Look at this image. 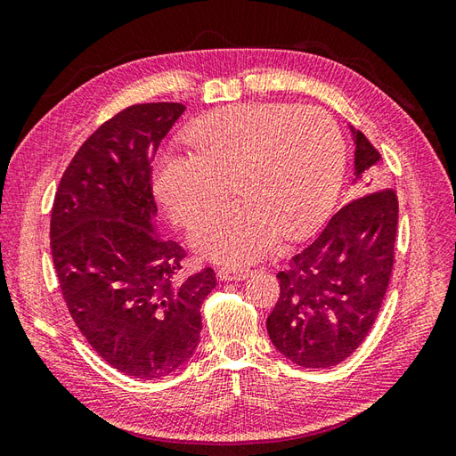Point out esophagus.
Masks as SVG:
<instances>
[{
    "label": "esophagus",
    "mask_w": 456,
    "mask_h": 456,
    "mask_svg": "<svg viewBox=\"0 0 456 456\" xmlns=\"http://www.w3.org/2000/svg\"><path fill=\"white\" fill-rule=\"evenodd\" d=\"M253 272L251 270H233V268H220L218 270V280L223 281H241L249 278Z\"/></svg>",
    "instance_id": "obj_1"
}]
</instances>
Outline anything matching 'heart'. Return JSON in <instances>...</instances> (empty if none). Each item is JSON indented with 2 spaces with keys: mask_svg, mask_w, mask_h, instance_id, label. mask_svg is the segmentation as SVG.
<instances>
[{
  "mask_svg": "<svg viewBox=\"0 0 456 456\" xmlns=\"http://www.w3.org/2000/svg\"><path fill=\"white\" fill-rule=\"evenodd\" d=\"M190 142L194 151H159L154 190L188 226L231 181L240 198L202 212L190 232L201 256L230 266L270 251L278 233L295 240L322 226L346 167L340 129L317 108L236 104L198 121Z\"/></svg>",
  "mask_w": 456,
  "mask_h": 456,
  "instance_id": "1",
  "label": "heart"
}]
</instances>
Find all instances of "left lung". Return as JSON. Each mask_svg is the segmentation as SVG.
<instances>
[{
	"mask_svg": "<svg viewBox=\"0 0 456 456\" xmlns=\"http://www.w3.org/2000/svg\"><path fill=\"white\" fill-rule=\"evenodd\" d=\"M354 133L357 190L305 251L278 272L280 298L266 320L273 346L308 369H329L350 357L375 323L394 268L397 196L377 188L370 173L379 150ZM375 187V191H370Z\"/></svg>",
	"mask_w": 456,
	"mask_h": 456,
	"instance_id": "8db88e82",
	"label": "left lung"
}]
</instances>
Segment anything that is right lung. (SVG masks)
<instances>
[{
	"mask_svg": "<svg viewBox=\"0 0 456 456\" xmlns=\"http://www.w3.org/2000/svg\"><path fill=\"white\" fill-rule=\"evenodd\" d=\"M148 102L104 121L68 165L51 213L64 302L102 360L133 379L167 377L194 354L213 268L175 280L186 251L156 228L151 159L183 116Z\"/></svg>",
	"mask_w": 456,
	"mask_h": 456,
	"instance_id": "obj_1",
	"label": "right lung"
}]
</instances>
